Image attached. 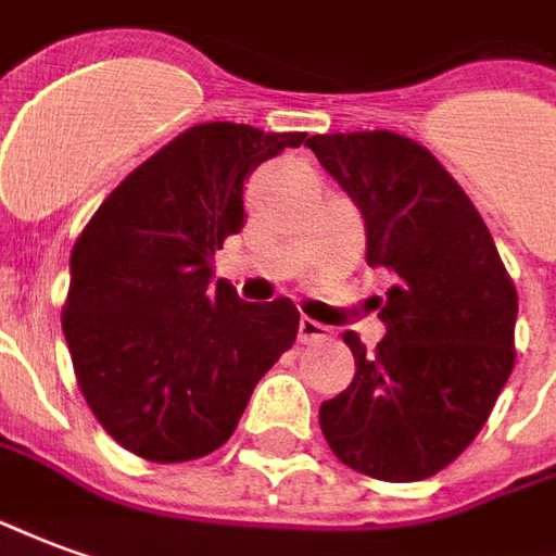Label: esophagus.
Returning a JSON list of instances; mask_svg holds the SVG:
<instances>
[{
  "label": "esophagus",
  "instance_id": "34e87169",
  "mask_svg": "<svg viewBox=\"0 0 556 556\" xmlns=\"http://www.w3.org/2000/svg\"><path fill=\"white\" fill-rule=\"evenodd\" d=\"M328 337H331V328H325L316 318H301V325H298V340L301 343H316V340H328Z\"/></svg>",
  "mask_w": 556,
  "mask_h": 556
}]
</instances>
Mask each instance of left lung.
I'll list each match as a JSON object with an SVG mask.
<instances>
[{"instance_id":"8db88e82","label":"left lung","mask_w":556,"mask_h":556,"mask_svg":"<svg viewBox=\"0 0 556 556\" xmlns=\"http://www.w3.org/2000/svg\"><path fill=\"white\" fill-rule=\"evenodd\" d=\"M306 147L364 216L367 265L397 277L376 352L345 331L355 379L321 403L318 425L345 467L430 479L476 440L508 382L518 291L467 192L421 143L337 131Z\"/></svg>"}]
</instances>
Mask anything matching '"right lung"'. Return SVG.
<instances>
[{"mask_svg": "<svg viewBox=\"0 0 556 556\" xmlns=\"http://www.w3.org/2000/svg\"><path fill=\"white\" fill-rule=\"evenodd\" d=\"M304 131L201 123L131 170L72 250L62 331L99 425L153 464L216 452L298 337L289 298L240 301L213 252L243 228V184Z\"/></svg>", "mask_w": 556, "mask_h": 556, "instance_id": "obj_1", "label": "right lung"}]
</instances>
